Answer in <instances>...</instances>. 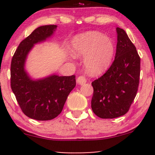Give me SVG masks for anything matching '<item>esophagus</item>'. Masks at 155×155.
Instances as JSON below:
<instances>
[{
	"label": "esophagus",
	"instance_id": "obj_1",
	"mask_svg": "<svg viewBox=\"0 0 155 155\" xmlns=\"http://www.w3.org/2000/svg\"><path fill=\"white\" fill-rule=\"evenodd\" d=\"M76 81H77V84H79L81 85V84H84L86 83L87 79H86V78L84 77V76H80L77 78V80H76Z\"/></svg>",
	"mask_w": 155,
	"mask_h": 155
}]
</instances>
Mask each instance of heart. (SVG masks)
<instances>
[{"label":"heart","mask_w":155,"mask_h":155,"mask_svg":"<svg viewBox=\"0 0 155 155\" xmlns=\"http://www.w3.org/2000/svg\"><path fill=\"white\" fill-rule=\"evenodd\" d=\"M71 49L74 56H84V64L90 75H98L111 65L114 44L111 38L102 33L88 31L74 37Z\"/></svg>","instance_id":"obj_1"}]
</instances>
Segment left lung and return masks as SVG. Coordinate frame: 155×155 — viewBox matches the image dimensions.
Returning a JSON list of instances; mask_svg holds the SVG:
<instances>
[{
  "instance_id": "obj_1",
  "label": "left lung",
  "mask_w": 155,
  "mask_h": 155,
  "mask_svg": "<svg viewBox=\"0 0 155 155\" xmlns=\"http://www.w3.org/2000/svg\"><path fill=\"white\" fill-rule=\"evenodd\" d=\"M115 58L101 77L92 82L91 107L102 119L123 116L130 107L138 91L140 59L136 48L123 29L117 28Z\"/></svg>"
}]
</instances>
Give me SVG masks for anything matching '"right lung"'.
Here are the masks:
<instances>
[{"label":"right lung","mask_w":155,"mask_h":155,"mask_svg":"<svg viewBox=\"0 0 155 155\" xmlns=\"http://www.w3.org/2000/svg\"><path fill=\"white\" fill-rule=\"evenodd\" d=\"M56 28L54 25L37 28L19 44L11 63V87L23 113L33 120H51L58 117L76 86L74 75H51L33 80L25 69L27 56L34 44L51 37Z\"/></svg>","instance_id":"add662e5"}]
</instances>
